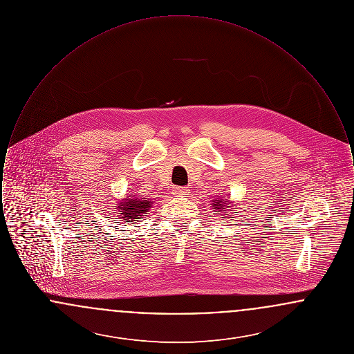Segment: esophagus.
<instances>
[{"mask_svg": "<svg viewBox=\"0 0 354 354\" xmlns=\"http://www.w3.org/2000/svg\"><path fill=\"white\" fill-rule=\"evenodd\" d=\"M188 192H189V189L187 187H175L172 189V195H175V196H185V195H188Z\"/></svg>", "mask_w": 354, "mask_h": 354, "instance_id": "34e87169", "label": "esophagus"}]
</instances>
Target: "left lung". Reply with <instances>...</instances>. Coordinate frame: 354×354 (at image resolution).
<instances>
[{"label":"left lung","mask_w":354,"mask_h":354,"mask_svg":"<svg viewBox=\"0 0 354 354\" xmlns=\"http://www.w3.org/2000/svg\"><path fill=\"white\" fill-rule=\"evenodd\" d=\"M211 207L214 208V211H215L216 214H219L220 216H225V215H227V218H232V212H231V211L234 209V208H232V207H234V202L228 201V198L220 196V198L214 199Z\"/></svg>","instance_id":"obj_1"}]
</instances>
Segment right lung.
I'll list each match as a JSON object with an SVG mask.
<instances>
[{"label": "right lung", "instance_id": "right-lung-1", "mask_svg": "<svg viewBox=\"0 0 354 354\" xmlns=\"http://www.w3.org/2000/svg\"><path fill=\"white\" fill-rule=\"evenodd\" d=\"M153 205L151 199L147 198H136V196H127L123 199H119L115 211L118 221H133L136 223V219L146 216V214L150 211ZM122 220L120 221V219Z\"/></svg>", "mask_w": 354, "mask_h": 354}]
</instances>
